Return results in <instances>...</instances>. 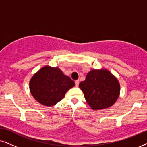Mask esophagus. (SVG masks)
Here are the masks:
<instances>
[{
  "label": "esophagus",
  "instance_id": "34e87169",
  "mask_svg": "<svg viewBox=\"0 0 147 147\" xmlns=\"http://www.w3.org/2000/svg\"><path fill=\"white\" fill-rule=\"evenodd\" d=\"M79 80H77V81H75V85H76V87H78V85H79Z\"/></svg>",
  "mask_w": 147,
  "mask_h": 147
}]
</instances>
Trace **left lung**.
Segmentation results:
<instances>
[{"label": "left lung", "instance_id": "obj_1", "mask_svg": "<svg viewBox=\"0 0 147 147\" xmlns=\"http://www.w3.org/2000/svg\"><path fill=\"white\" fill-rule=\"evenodd\" d=\"M87 102L92 109L108 108L116 103L120 92L118 80L108 70L93 69L79 83Z\"/></svg>", "mask_w": 147, "mask_h": 147}]
</instances>
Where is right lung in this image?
<instances>
[{"label":"right lung","instance_id":"add662e5","mask_svg":"<svg viewBox=\"0 0 147 147\" xmlns=\"http://www.w3.org/2000/svg\"><path fill=\"white\" fill-rule=\"evenodd\" d=\"M75 85V82L58 67L44 66L31 78L29 89L37 101L51 107L61 101Z\"/></svg>","mask_w":147,"mask_h":147}]
</instances>
